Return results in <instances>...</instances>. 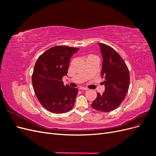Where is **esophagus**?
<instances>
[{
  "instance_id": "obj_1",
  "label": "esophagus",
  "mask_w": 156,
  "mask_h": 156,
  "mask_svg": "<svg viewBox=\"0 0 156 156\" xmlns=\"http://www.w3.org/2000/svg\"><path fill=\"white\" fill-rule=\"evenodd\" d=\"M79 89L80 90H88V88H86V87H80L79 88Z\"/></svg>"
}]
</instances>
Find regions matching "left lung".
I'll list each match as a JSON object with an SVG mask.
<instances>
[{
	"instance_id": "8db88e82",
	"label": "left lung",
	"mask_w": 156,
	"mask_h": 156,
	"mask_svg": "<svg viewBox=\"0 0 156 156\" xmlns=\"http://www.w3.org/2000/svg\"><path fill=\"white\" fill-rule=\"evenodd\" d=\"M103 56L101 77L105 92L98 93L91 106L101 112L116 109L124 100L129 86V72L124 60L111 47L98 43Z\"/></svg>"
}]
</instances>
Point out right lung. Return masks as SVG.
I'll return each mask as SVG.
<instances>
[{
  "label": "right lung",
  "instance_id": "obj_1",
  "mask_svg": "<svg viewBox=\"0 0 156 156\" xmlns=\"http://www.w3.org/2000/svg\"><path fill=\"white\" fill-rule=\"evenodd\" d=\"M79 48L58 45L47 50L37 58L32 76L36 96L45 109L61 114L73 108L78 89L64 85L72 55Z\"/></svg>",
  "mask_w": 156,
  "mask_h": 156
}]
</instances>
